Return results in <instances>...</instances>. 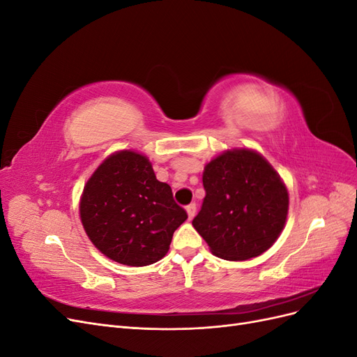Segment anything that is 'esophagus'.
Returning <instances> with one entry per match:
<instances>
[{
    "label": "esophagus",
    "mask_w": 357,
    "mask_h": 357,
    "mask_svg": "<svg viewBox=\"0 0 357 357\" xmlns=\"http://www.w3.org/2000/svg\"><path fill=\"white\" fill-rule=\"evenodd\" d=\"M186 211H188V215H189V220H192L197 214V204H189L186 207Z\"/></svg>",
    "instance_id": "34e87169"
}]
</instances>
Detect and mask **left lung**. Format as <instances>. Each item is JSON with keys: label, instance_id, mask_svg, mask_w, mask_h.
<instances>
[{"label": "left lung", "instance_id": "left-lung-1", "mask_svg": "<svg viewBox=\"0 0 357 357\" xmlns=\"http://www.w3.org/2000/svg\"><path fill=\"white\" fill-rule=\"evenodd\" d=\"M205 198L192 220L210 252L225 261L261 256L282 234L289 211L283 178L253 149H231L204 167Z\"/></svg>", "mask_w": 357, "mask_h": 357}]
</instances>
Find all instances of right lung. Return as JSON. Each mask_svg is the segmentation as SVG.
<instances>
[{
	"label": "right lung",
	"instance_id": "1",
	"mask_svg": "<svg viewBox=\"0 0 357 357\" xmlns=\"http://www.w3.org/2000/svg\"><path fill=\"white\" fill-rule=\"evenodd\" d=\"M79 210L92 244L126 266L160 261L188 219L169 185L156 178L152 162L135 150H119L101 162L86 181Z\"/></svg>",
	"mask_w": 357,
	"mask_h": 357
}]
</instances>
